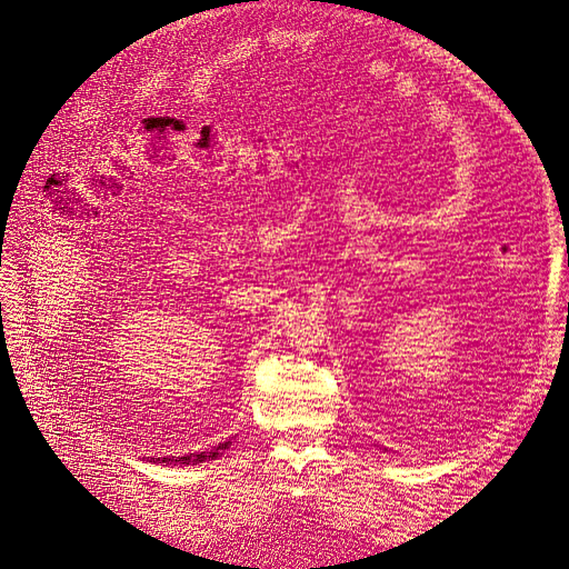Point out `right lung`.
Here are the masks:
<instances>
[{"instance_id":"add662e5","label":"right lung","mask_w":569,"mask_h":569,"mask_svg":"<svg viewBox=\"0 0 569 569\" xmlns=\"http://www.w3.org/2000/svg\"><path fill=\"white\" fill-rule=\"evenodd\" d=\"M232 441H222L218 446H213L211 451H201V453H189V456H180V458H159L161 462H178V465H197V462H203V460H216L218 456L226 453V449H230Z\"/></svg>"}]
</instances>
